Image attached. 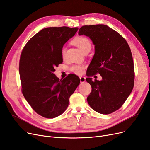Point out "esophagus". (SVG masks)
I'll list each match as a JSON object with an SVG mask.
<instances>
[{"instance_id":"esophagus-1","label":"esophagus","mask_w":150,"mask_h":150,"mask_svg":"<svg viewBox=\"0 0 150 150\" xmlns=\"http://www.w3.org/2000/svg\"><path fill=\"white\" fill-rule=\"evenodd\" d=\"M80 81L81 83H84L85 81H86V78H84V77H80Z\"/></svg>"}]
</instances>
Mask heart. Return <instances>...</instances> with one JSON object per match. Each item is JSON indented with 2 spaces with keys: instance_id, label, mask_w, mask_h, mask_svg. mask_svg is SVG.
<instances>
[{
  "instance_id": "heart-1",
  "label": "heart",
  "mask_w": 150,
  "mask_h": 150,
  "mask_svg": "<svg viewBox=\"0 0 150 150\" xmlns=\"http://www.w3.org/2000/svg\"><path fill=\"white\" fill-rule=\"evenodd\" d=\"M72 43L74 44L76 46L78 47L80 51L83 53L89 51L91 49V43L90 40L85 37H78L72 40ZM66 49L62 47L61 49V56L64 58L65 56ZM70 70L71 72H74L76 74H82L84 72V66L83 65H73L70 67Z\"/></svg>"
}]
</instances>
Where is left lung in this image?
I'll use <instances>...</instances> for the list:
<instances>
[{
  "mask_svg": "<svg viewBox=\"0 0 150 150\" xmlns=\"http://www.w3.org/2000/svg\"><path fill=\"white\" fill-rule=\"evenodd\" d=\"M78 34L89 37L95 48L86 79L92 88L88 103L95 111L110 114L122 106L133 88L134 63L129 46L118 33L106 25H84ZM97 73L102 80L93 81L90 77Z\"/></svg>",
  "mask_w": 150,
  "mask_h": 150,
  "instance_id": "1",
  "label": "left lung"
}]
</instances>
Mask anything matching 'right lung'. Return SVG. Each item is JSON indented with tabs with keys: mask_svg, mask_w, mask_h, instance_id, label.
<instances>
[{
	"mask_svg": "<svg viewBox=\"0 0 150 150\" xmlns=\"http://www.w3.org/2000/svg\"><path fill=\"white\" fill-rule=\"evenodd\" d=\"M78 28H47L31 38L22 50L19 62L22 92L33 110L46 118L61 115L80 83L75 74L59 80L54 74L62 63L61 49Z\"/></svg>",
	"mask_w": 150,
	"mask_h": 150,
	"instance_id": "add662e5",
	"label": "right lung"
}]
</instances>
